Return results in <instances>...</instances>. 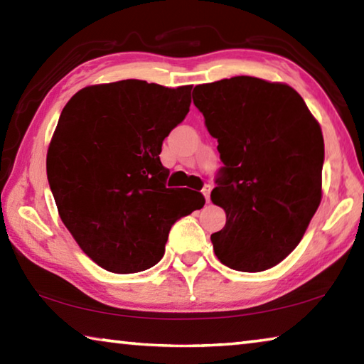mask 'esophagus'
<instances>
[{
  "mask_svg": "<svg viewBox=\"0 0 364 364\" xmlns=\"http://www.w3.org/2000/svg\"><path fill=\"white\" fill-rule=\"evenodd\" d=\"M210 193H212V186H210V184H205V186L202 188V194H204L207 202L210 200Z\"/></svg>",
  "mask_w": 364,
  "mask_h": 364,
  "instance_id": "esophagus-1",
  "label": "esophagus"
}]
</instances>
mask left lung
I'll return each mask as SVG.
<instances>
[{"label":"left lung","mask_w":364,"mask_h":364,"mask_svg":"<svg viewBox=\"0 0 364 364\" xmlns=\"http://www.w3.org/2000/svg\"><path fill=\"white\" fill-rule=\"evenodd\" d=\"M193 100L223 162L210 194L226 213L210 236L215 255L247 273L274 267L297 247L321 202V128L284 83L232 77L197 85Z\"/></svg>","instance_id":"obj_1"}]
</instances>
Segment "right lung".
<instances>
[{"label": "right lung", "instance_id": "add662e5", "mask_svg": "<svg viewBox=\"0 0 364 364\" xmlns=\"http://www.w3.org/2000/svg\"><path fill=\"white\" fill-rule=\"evenodd\" d=\"M193 86L143 80L86 86L65 104L46 157L60 220L91 260L112 273L160 262L175 221L204 207L167 188L164 139L184 120Z\"/></svg>", "mask_w": 364, "mask_h": 364}]
</instances>
